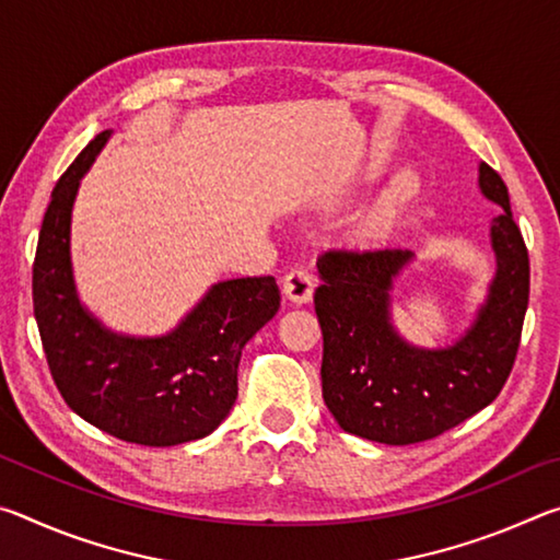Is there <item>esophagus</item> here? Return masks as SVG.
Segmentation results:
<instances>
[{"mask_svg": "<svg viewBox=\"0 0 560 560\" xmlns=\"http://www.w3.org/2000/svg\"><path fill=\"white\" fill-rule=\"evenodd\" d=\"M281 291L293 303H308L314 299V277L306 269H291L283 273Z\"/></svg>", "mask_w": 560, "mask_h": 560, "instance_id": "34e87169", "label": "esophagus"}]
</instances>
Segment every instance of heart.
Here are the masks:
<instances>
[{"label":"heart","instance_id":"obj_1","mask_svg":"<svg viewBox=\"0 0 560 560\" xmlns=\"http://www.w3.org/2000/svg\"><path fill=\"white\" fill-rule=\"evenodd\" d=\"M415 177L410 173H400L381 195L375 197L373 205L360 214V220L353 226V240L358 244H375L387 236L397 222V217L415 197Z\"/></svg>","mask_w":560,"mask_h":560}]
</instances>
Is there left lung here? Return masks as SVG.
Returning a JSON list of instances; mask_svg holds the SVG:
<instances>
[{"label":"left lung","instance_id":"1","mask_svg":"<svg viewBox=\"0 0 560 560\" xmlns=\"http://www.w3.org/2000/svg\"><path fill=\"white\" fill-rule=\"evenodd\" d=\"M479 189L501 207L489 226L497 271L477 316L450 346H415L393 324V289L415 261L410 249L318 259L320 381L346 432L383 444L424 442L485 410L504 387L528 306V252L504 179L487 163H479Z\"/></svg>","mask_w":560,"mask_h":560}]
</instances>
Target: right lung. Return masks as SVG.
<instances>
[{
	"mask_svg": "<svg viewBox=\"0 0 560 560\" xmlns=\"http://www.w3.org/2000/svg\"><path fill=\"white\" fill-rule=\"evenodd\" d=\"M110 136L98 132L54 187L34 259V316L54 383L75 415L118 440L173 447L224 422L242 348L281 296L273 277L217 281L163 336L118 334L89 311L73 279L71 214Z\"/></svg>",
	"mask_w": 560,
	"mask_h": 560,
	"instance_id": "add662e5",
	"label": "right lung"
}]
</instances>
